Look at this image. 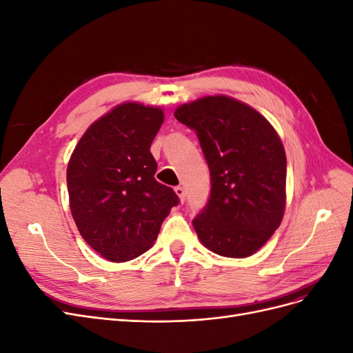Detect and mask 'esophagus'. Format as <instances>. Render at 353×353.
Instances as JSON below:
<instances>
[{
    "label": "esophagus",
    "mask_w": 353,
    "mask_h": 353,
    "mask_svg": "<svg viewBox=\"0 0 353 353\" xmlns=\"http://www.w3.org/2000/svg\"><path fill=\"white\" fill-rule=\"evenodd\" d=\"M175 193L178 194V197H179L181 201L185 200V188H184V187H181V185L175 187Z\"/></svg>",
    "instance_id": "34e87169"
}]
</instances>
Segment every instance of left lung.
<instances>
[{
	"instance_id": "8db88e82",
	"label": "left lung",
	"mask_w": 353,
	"mask_h": 353,
	"mask_svg": "<svg viewBox=\"0 0 353 353\" xmlns=\"http://www.w3.org/2000/svg\"><path fill=\"white\" fill-rule=\"evenodd\" d=\"M175 117L197 134L210 172L208 203L193 219L200 241L227 258L253 254L283 219L281 140L261 113L225 95L181 105Z\"/></svg>"
}]
</instances>
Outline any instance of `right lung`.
I'll return each instance as SVG.
<instances>
[{"label":"right lung","instance_id":"1","mask_svg":"<svg viewBox=\"0 0 353 353\" xmlns=\"http://www.w3.org/2000/svg\"><path fill=\"white\" fill-rule=\"evenodd\" d=\"M163 112L126 103L94 122L68 166L70 210L83 240L112 262L143 254L179 203L156 181L150 153Z\"/></svg>","mask_w":353,"mask_h":353}]
</instances>
